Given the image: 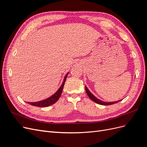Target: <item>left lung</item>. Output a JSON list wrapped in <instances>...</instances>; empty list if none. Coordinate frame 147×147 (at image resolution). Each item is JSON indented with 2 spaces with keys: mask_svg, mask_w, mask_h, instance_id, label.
Masks as SVG:
<instances>
[{
  "mask_svg": "<svg viewBox=\"0 0 147 147\" xmlns=\"http://www.w3.org/2000/svg\"><path fill=\"white\" fill-rule=\"evenodd\" d=\"M85 89H86V94H88V96H89V97L92 100L94 101V102H96V103L98 104H100V105H112V104H116L117 103V102H119L120 100H119L118 101H117V102H103L102 101L99 99H98L97 98H96V97L91 94V92L88 90V89L87 88V87L85 86Z\"/></svg>",
  "mask_w": 147,
  "mask_h": 147,
  "instance_id": "obj_1",
  "label": "left lung"
}]
</instances>
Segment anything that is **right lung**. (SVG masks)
Segmentation results:
<instances>
[{
    "label": "right lung",
    "mask_w": 147,
    "mask_h": 147,
    "mask_svg": "<svg viewBox=\"0 0 147 147\" xmlns=\"http://www.w3.org/2000/svg\"><path fill=\"white\" fill-rule=\"evenodd\" d=\"M68 73L65 76L63 83V84H62V85L61 86L59 90H57L56 91V92H55L53 96L49 97V98L43 100H42V101L36 102H28V103L30 105H34V106L39 107H48L53 104H55V102H56V101L59 99V98L62 94V91H63V89L67 77Z\"/></svg>",
    "instance_id": "obj_1"
}]
</instances>
